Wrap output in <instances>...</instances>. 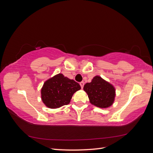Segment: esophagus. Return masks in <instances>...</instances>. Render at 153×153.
Listing matches in <instances>:
<instances>
[{
    "label": "esophagus",
    "mask_w": 153,
    "mask_h": 153,
    "mask_svg": "<svg viewBox=\"0 0 153 153\" xmlns=\"http://www.w3.org/2000/svg\"><path fill=\"white\" fill-rule=\"evenodd\" d=\"M80 86H81V88H83V86H84V85H85V83L83 82V81H81V82H80Z\"/></svg>",
    "instance_id": "obj_1"
}]
</instances>
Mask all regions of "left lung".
Returning a JSON list of instances; mask_svg holds the SVG:
<instances>
[{
    "label": "left lung",
    "instance_id": "8db88e82",
    "mask_svg": "<svg viewBox=\"0 0 153 153\" xmlns=\"http://www.w3.org/2000/svg\"><path fill=\"white\" fill-rule=\"evenodd\" d=\"M83 90L88 94L91 104L98 108H108L114 102L115 97L114 87L98 76H95L91 83L85 84Z\"/></svg>",
    "mask_w": 153,
    "mask_h": 153
}]
</instances>
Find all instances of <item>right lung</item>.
Listing matches in <instances>:
<instances>
[{
	"instance_id": "add662e5",
	"label": "right lung",
	"mask_w": 153,
	"mask_h": 153,
	"mask_svg": "<svg viewBox=\"0 0 153 153\" xmlns=\"http://www.w3.org/2000/svg\"><path fill=\"white\" fill-rule=\"evenodd\" d=\"M81 89L79 84L59 74L44 83L41 90L42 102L49 108L68 105L73 94Z\"/></svg>"
}]
</instances>
